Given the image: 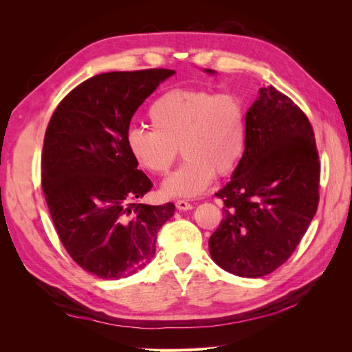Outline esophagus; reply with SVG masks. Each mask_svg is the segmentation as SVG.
<instances>
[{"instance_id":"esophagus-1","label":"esophagus","mask_w":352,"mask_h":352,"mask_svg":"<svg viewBox=\"0 0 352 352\" xmlns=\"http://www.w3.org/2000/svg\"><path fill=\"white\" fill-rule=\"evenodd\" d=\"M176 208L177 210H182V211H186V210L192 208V204H190V202H188V201H185V199H177L176 201Z\"/></svg>"}]
</instances>
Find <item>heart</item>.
Masks as SVG:
<instances>
[{
	"label": "heart",
	"instance_id": "obj_1",
	"mask_svg": "<svg viewBox=\"0 0 352 352\" xmlns=\"http://www.w3.org/2000/svg\"><path fill=\"white\" fill-rule=\"evenodd\" d=\"M148 120L153 131L127 129L126 148L153 175L168 172L179 148L185 162L163 185L168 197L202 194L214 175L226 176L236 168L247 146V107L235 92L170 89L150 105Z\"/></svg>",
	"mask_w": 352,
	"mask_h": 352
}]
</instances>
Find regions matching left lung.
Returning a JSON list of instances; mask_svg holds the SVG:
<instances>
[{"label":"left lung","instance_id":"obj_1","mask_svg":"<svg viewBox=\"0 0 352 352\" xmlns=\"http://www.w3.org/2000/svg\"><path fill=\"white\" fill-rule=\"evenodd\" d=\"M318 182L320 162L308 117L276 88L258 89L247 113L245 153L216 194L225 217L208 239L211 258L242 278L280 267L316 214Z\"/></svg>","mask_w":352,"mask_h":352}]
</instances>
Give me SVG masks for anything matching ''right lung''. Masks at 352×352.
Masks as SVG:
<instances>
[{"label":"right lung","instance_id":"add662e5","mask_svg":"<svg viewBox=\"0 0 352 352\" xmlns=\"http://www.w3.org/2000/svg\"><path fill=\"white\" fill-rule=\"evenodd\" d=\"M175 70L110 72L73 88L52 113L41 158L42 190L73 261L101 279L136 273L155 254L175 204L145 206L153 182L127 151L132 116Z\"/></svg>","mask_w":352,"mask_h":352}]
</instances>
